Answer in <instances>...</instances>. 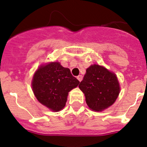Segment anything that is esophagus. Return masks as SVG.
I'll return each mask as SVG.
<instances>
[{
	"label": "esophagus",
	"instance_id": "1",
	"mask_svg": "<svg viewBox=\"0 0 147 147\" xmlns=\"http://www.w3.org/2000/svg\"><path fill=\"white\" fill-rule=\"evenodd\" d=\"M82 78H83V76L81 75H79L77 76V79H78L79 81H81V80H82Z\"/></svg>",
	"mask_w": 147,
	"mask_h": 147
}]
</instances>
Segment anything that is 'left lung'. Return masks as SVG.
<instances>
[{"label": "left lung", "mask_w": 147, "mask_h": 147, "mask_svg": "<svg viewBox=\"0 0 147 147\" xmlns=\"http://www.w3.org/2000/svg\"><path fill=\"white\" fill-rule=\"evenodd\" d=\"M91 109L101 111L115 102L119 94L118 79L114 73L98 65H91L78 85Z\"/></svg>", "instance_id": "left-lung-1"}]
</instances>
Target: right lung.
<instances>
[{
    "instance_id": "obj_1",
    "label": "right lung",
    "mask_w": 147,
    "mask_h": 147,
    "mask_svg": "<svg viewBox=\"0 0 147 147\" xmlns=\"http://www.w3.org/2000/svg\"><path fill=\"white\" fill-rule=\"evenodd\" d=\"M78 84L79 81L73 76L70 69L52 62L36 71L32 88L39 102L52 111H59L66 105L69 91Z\"/></svg>"
}]
</instances>
